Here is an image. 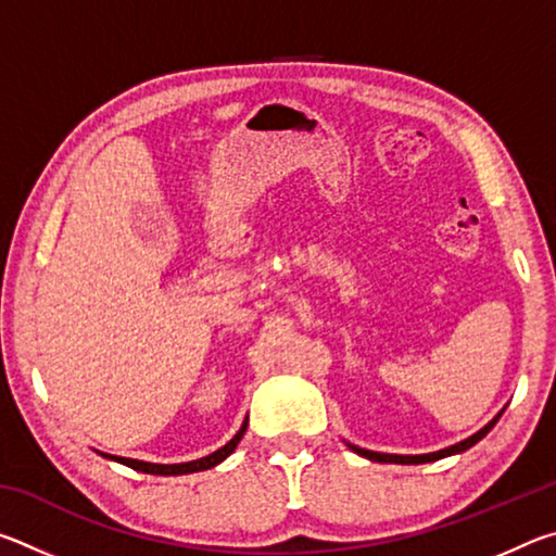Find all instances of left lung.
<instances>
[{
	"mask_svg": "<svg viewBox=\"0 0 556 556\" xmlns=\"http://www.w3.org/2000/svg\"><path fill=\"white\" fill-rule=\"evenodd\" d=\"M505 412V409H503ZM503 412H497L495 417L488 421V425L481 429V431H476L473 437H468V439H464V441H458V444H454V446H448V448H441V451H434V454H419V456H400V454H378V451H368V448H361V446H353V444H348L351 446L357 456H365V458H370V460H380V464H404V466H409V464H429V460H439V458H446V456H454V454H460V451H466V448H470L473 444H478V441H481L488 431H491L493 427H495V421L501 419V414Z\"/></svg>",
	"mask_w": 556,
	"mask_h": 556,
	"instance_id": "1",
	"label": "left lung"
}]
</instances>
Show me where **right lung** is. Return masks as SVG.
I'll use <instances>...</instances> for the list:
<instances>
[{
    "label": "right lung",
    "instance_id": "1",
    "mask_svg": "<svg viewBox=\"0 0 556 556\" xmlns=\"http://www.w3.org/2000/svg\"><path fill=\"white\" fill-rule=\"evenodd\" d=\"M244 429H248V419L242 421V427H240L238 434H235L223 448L213 451V454L203 456V458L188 460V464H147V460L122 458V456H112V454H100V456L112 458V460H117V464H125V466H129V468L142 470V473H152V476H184V473H195V470H208V468H213V466H218L220 460L228 458V456L232 454V451H235V446L240 444Z\"/></svg>",
    "mask_w": 556,
    "mask_h": 556
}]
</instances>
